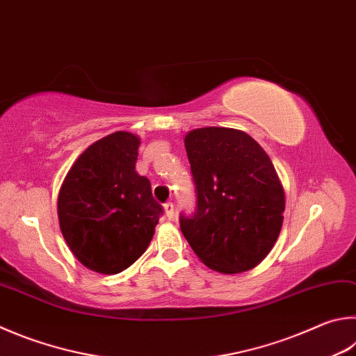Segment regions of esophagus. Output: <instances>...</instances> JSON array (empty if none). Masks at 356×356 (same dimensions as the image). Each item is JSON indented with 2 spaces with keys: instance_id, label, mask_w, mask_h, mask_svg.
I'll return each instance as SVG.
<instances>
[{
  "instance_id": "obj_1",
  "label": "esophagus",
  "mask_w": 356,
  "mask_h": 356,
  "mask_svg": "<svg viewBox=\"0 0 356 356\" xmlns=\"http://www.w3.org/2000/svg\"><path fill=\"white\" fill-rule=\"evenodd\" d=\"M163 207H165L166 218L168 219H172L174 218V205H172V202H166Z\"/></svg>"
}]
</instances>
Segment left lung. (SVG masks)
<instances>
[{"instance_id":"1","label":"left lung","mask_w":356,"mask_h":356,"mask_svg":"<svg viewBox=\"0 0 356 356\" xmlns=\"http://www.w3.org/2000/svg\"><path fill=\"white\" fill-rule=\"evenodd\" d=\"M184 141L197 210L191 218L180 215V230L210 269H254L273 250L283 224L285 191L273 161L238 129L200 127Z\"/></svg>"}]
</instances>
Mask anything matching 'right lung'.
I'll list each match as a JSON object with an SVG mask.
<instances>
[{
  "label": "right lung",
  "mask_w": 356,
  "mask_h": 356,
  "mask_svg": "<svg viewBox=\"0 0 356 356\" xmlns=\"http://www.w3.org/2000/svg\"><path fill=\"white\" fill-rule=\"evenodd\" d=\"M140 137L113 132L76 159L63 179L57 215L70 250L83 266L113 275L145 254L163 209L149 179L135 171Z\"/></svg>",
  "instance_id": "obj_1"
}]
</instances>
